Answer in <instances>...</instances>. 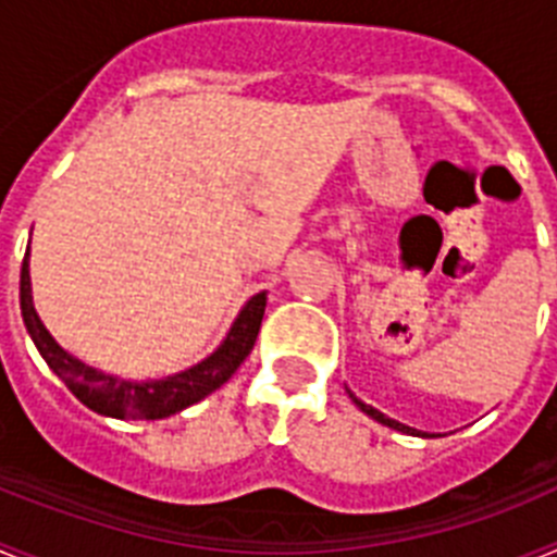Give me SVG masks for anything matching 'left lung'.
Wrapping results in <instances>:
<instances>
[{
    "mask_svg": "<svg viewBox=\"0 0 557 557\" xmlns=\"http://www.w3.org/2000/svg\"><path fill=\"white\" fill-rule=\"evenodd\" d=\"M348 396H351V401L354 405L359 407V410L366 412V416H371L373 421H379V424H385V426H391V430H398V432H407V435H421V432L418 430H412V426H405V424H398V421H393V418H387L385 412H379L376 407H371V405H366V401H359L357 396H354L351 391H348Z\"/></svg>",
    "mask_w": 557,
    "mask_h": 557,
    "instance_id": "left-lung-1",
    "label": "left lung"
}]
</instances>
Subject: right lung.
<instances>
[{"label":"right lung","mask_w":557,"mask_h":557,"mask_svg":"<svg viewBox=\"0 0 557 557\" xmlns=\"http://www.w3.org/2000/svg\"><path fill=\"white\" fill-rule=\"evenodd\" d=\"M27 256L29 245L22 262V282H18V301H22L24 326H27L29 337L36 343L44 362L55 371V376L81 398L88 410L100 412V416L133 418V421H156V418L175 416V412L195 405V401H200V398H206L209 393H214L220 385L228 382L231 373L243 366L245 357L250 354V348L256 343V334H259V326H262L268 298H264V293H259L245 304V309L239 312L234 326H231L228 337L223 339V346L211 354L209 359L198 362L189 371L175 373V376L152 379V382H125V379L95 371L86 362L66 354L52 339V334L44 329L41 318H38L36 307H33V295H29Z\"/></svg>","instance_id":"1"}]
</instances>
